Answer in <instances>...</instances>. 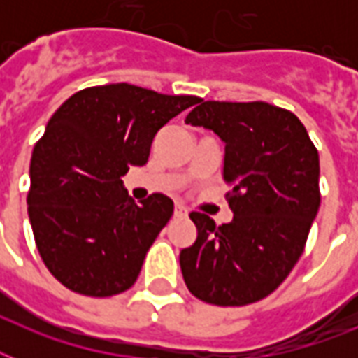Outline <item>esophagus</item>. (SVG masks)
Here are the masks:
<instances>
[{"label":"esophagus","instance_id":"34e87169","mask_svg":"<svg viewBox=\"0 0 358 358\" xmlns=\"http://www.w3.org/2000/svg\"><path fill=\"white\" fill-rule=\"evenodd\" d=\"M187 208L184 206V204H180V202H176V206H174V217H178V219H184L187 217Z\"/></svg>","mask_w":358,"mask_h":358}]
</instances>
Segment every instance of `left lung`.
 Returning <instances> with one entry per match:
<instances>
[{
  "instance_id": "8db88e82",
  "label": "left lung",
  "mask_w": 358,
  "mask_h": 358,
  "mask_svg": "<svg viewBox=\"0 0 358 358\" xmlns=\"http://www.w3.org/2000/svg\"><path fill=\"white\" fill-rule=\"evenodd\" d=\"M185 124L224 143L223 178L234 213L215 224L191 212L195 243L180 250L187 288L204 303L243 306L280 286L320 210V156L292 111L266 102L199 100Z\"/></svg>"
}]
</instances>
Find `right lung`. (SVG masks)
<instances>
[{
  "label": "right lung",
  "instance_id": "add662e5",
  "mask_svg": "<svg viewBox=\"0 0 358 358\" xmlns=\"http://www.w3.org/2000/svg\"><path fill=\"white\" fill-rule=\"evenodd\" d=\"M199 100L111 83L76 92L48 120L31 156L27 213L42 262L63 286L111 297L137 280L174 204L162 193L135 204L120 178Z\"/></svg>",
  "mask_w": 358,
  "mask_h": 358
}]
</instances>
